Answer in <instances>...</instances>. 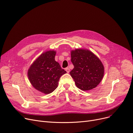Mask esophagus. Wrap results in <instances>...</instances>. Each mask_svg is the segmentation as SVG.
Instances as JSON below:
<instances>
[{
	"instance_id": "34e87169",
	"label": "esophagus",
	"mask_w": 133,
	"mask_h": 133,
	"mask_svg": "<svg viewBox=\"0 0 133 133\" xmlns=\"http://www.w3.org/2000/svg\"><path fill=\"white\" fill-rule=\"evenodd\" d=\"M65 70H66V71L67 72V73H69L70 72V68H69L68 67H67V68H65Z\"/></svg>"
}]
</instances>
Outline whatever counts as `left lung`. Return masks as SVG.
<instances>
[{
    "instance_id": "obj_1",
    "label": "left lung",
    "mask_w": 133,
    "mask_h": 133,
    "mask_svg": "<svg viewBox=\"0 0 133 133\" xmlns=\"http://www.w3.org/2000/svg\"><path fill=\"white\" fill-rule=\"evenodd\" d=\"M71 62L74 68L70 73L77 88L87 91L100 83L104 68L98 57L91 51L82 49L72 50Z\"/></svg>"
}]
</instances>
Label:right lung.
Segmentation results:
<instances>
[{"label": "right lung", "instance_id": "1", "mask_svg": "<svg viewBox=\"0 0 133 133\" xmlns=\"http://www.w3.org/2000/svg\"><path fill=\"white\" fill-rule=\"evenodd\" d=\"M55 54L54 50L42 54L28 72L29 79L33 87L45 94L54 91L57 87L60 78L66 73L55 60Z\"/></svg>", "mask_w": 133, "mask_h": 133}]
</instances>
